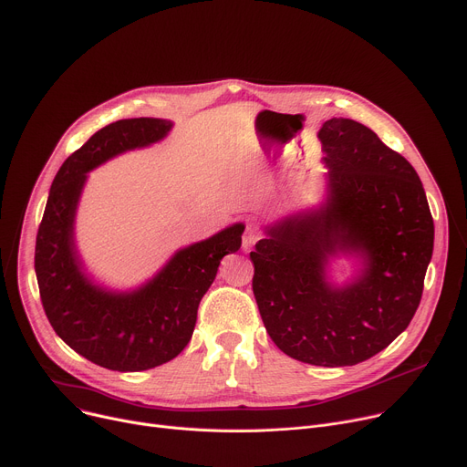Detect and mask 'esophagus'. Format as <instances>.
Listing matches in <instances>:
<instances>
[{
  "label": "esophagus",
  "mask_w": 467,
  "mask_h": 467,
  "mask_svg": "<svg viewBox=\"0 0 467 467\" xmlns=\"http://www.w3.org/2000/svg\"><path fill=\"white\" fill-rule=\"evenodd\" d=\"M259 238H261V233H259V229L255 227V225H247V229H245V233H244V236H242V249L244 251H249L253 245H255L257 242H259Z\"/></svg>",
  "instance_id": "1"
}]
</instances>
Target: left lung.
Returning <instances> with one entry per match:
<instances>
[{
    "mask_svg": "<svg viewBox=\"0 0 467 467\" xmlns=\"http://www.w3.org/2000/svg\"><path fill=\"white\" fill-rule=\"evenodd\" d=\"M326 195L265 227L249 257L272 341L317 367L358 365L411 322L434 249L427 193L411 163L352 119L322 124ZM357 261L345 284L330 263Z\"/></svg>",
    "mask_w": 467,
    "mask_h": 467,
    "instance_id": "obj_1",
    "label": "left lung"
}]
</instances>
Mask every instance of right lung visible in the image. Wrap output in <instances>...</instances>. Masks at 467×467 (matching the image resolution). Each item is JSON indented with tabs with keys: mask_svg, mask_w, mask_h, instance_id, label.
Masks as SVG:
<instances>
[{
	"mask_svg": "<svg viewBox=\"0 0 467 467\" xmlns=\"http://www.w3.org/2000/svg\"><path fill=\"white\" fill-rule=\"evenodd\" d=\"M171 120L140 117L111 122L70 154L57 171L42 216L35 274L54 331L79 356L119 372L154 368L190 343L197 307L220 263L242 245L244 223L190 244L143 285L113 290L86 270L76 245V210L88 173L104 161L161 141Z\"/></svg>",
	"mask_w": 467,
	"mask_h": 467,
	"instance_id": "add662e5",
	"label": "right lung"
}]
</instances>
